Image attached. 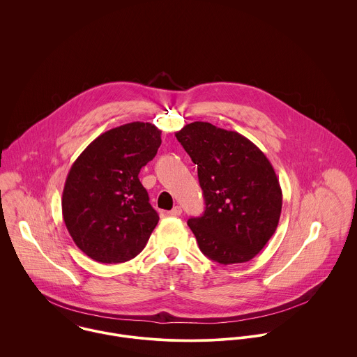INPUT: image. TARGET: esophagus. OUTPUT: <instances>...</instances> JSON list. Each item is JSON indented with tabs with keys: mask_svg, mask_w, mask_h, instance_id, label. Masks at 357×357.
<instances>
[{
	"mask_svg": "<svg viewBox=\"0 0 357 357\" xmlns=\"http://www.w3.org/2000/svg\"><path fill=\"white\" fill-rule=\"evenodd\" d=\"M181 213H183V210H181L180 206H174L172 210L167 211V214H169L170 217H177V215H180Z\"/></svg>",
	"mask_w": 357,
	"mask_h": 357,
	"instance_id": "esophagus-1",
	"label": "esophagus"
}]
</instances>
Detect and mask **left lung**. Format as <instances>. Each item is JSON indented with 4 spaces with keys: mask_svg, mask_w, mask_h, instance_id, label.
I'll use <instances>...</instances> for the list:
<instances>
[{
    "mask_svg": "<svg viewBox=\"0 0 357 357\" xmlns=\"http://www.w3.org/2000/svg\"><path fill=\"white\" fill-rule=\"evenodd\" d=\"M198 165L204 213L188 220L199 249L229 265L250 261L275 234L282 190L264 153L238 132L192 122L176 133Z\"/></svg>",
    "mask_w": 357,
    "mask_h": 357,
    "instance_id": "1",
    "label": "left lung"
}]
</instances>
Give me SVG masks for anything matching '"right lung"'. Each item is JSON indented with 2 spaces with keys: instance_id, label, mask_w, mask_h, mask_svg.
<instances>
[{
  "instance_id": "right-lung-1",
  "label": "right lung",
  "mask_w": 357,
  "mask_h": 357,
  "mask_svg": "<svg viewBox=\"0 0 357 357\" xmlns=\"http://www.w3.org/2000/svg\"><path fill=\"white\" fill-rule=\"evenodd\" d=\"M160 143L155 125L132 122L100 135L73 163L63 218L74 243L92 259L125 262L146 248L159 215L139 173Z\"/></svg>"
}]
</instances>
